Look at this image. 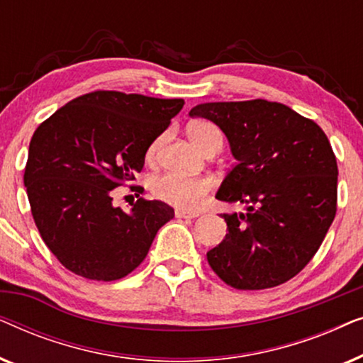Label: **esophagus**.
<instances>
[{"mask_svg": "<svg viewBox=\"0 0 363 363\" xmlns=\"http://www.w3.org/2000/svg\"><path fill=\"white\" fill-rule=\"evenodd\" d=\"M177 218H186V220H193V218L200 216V213H191V211H183V210H177L175 211Z\"/></svg>", "mask_w": 363, "mask_h": 363, "instance_id": "34e87169", "label": "esophagus"}]
</instances>
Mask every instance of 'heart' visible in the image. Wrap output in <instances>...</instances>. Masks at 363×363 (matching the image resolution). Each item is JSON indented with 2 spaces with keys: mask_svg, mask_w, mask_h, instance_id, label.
I'll list each match as a JSON object with an SVG mask.
<instances>
[{
  "mask_svg": "<svg viewBox=\"0 0 363 363\" xmlns=\"http://www.w3.org/2000/svg\"><path fill=\"white\" fill-rule=\"evenodd\" d=\"M188 137L206 155L220 152L223 143H225V135H223L220 127L206 121L193 122L188 127ZM160 143L162 137H158L147 148L148 160H153L157 157ZM211 186L213 182L208 177H183L170 172L153 177L150 180V191L157 200L188 211H195L203 205Z\"/></svg>",
  "mask_w": 363,
  "mask_h": 363,
  "instance_id": "b5f03b06",
  "label": "heart"
}]
</instances>
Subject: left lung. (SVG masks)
Listing matches in <instances>:
<instances>
[{
    "label": "left lung",
    "instance_id": "left-lung-1",
    "mask_svg": "<svg viewBox=\"0 0 363 363\" xmlns=\"http://www.w3.org/2000/svg\"><path fill=\"white\" fill-rule=\"evenodd\" d=\"M225 132L238 163L216 198L246 205L223 215L228 233L208 264L240 291L284 284L309 264L337 211V160L324 130L264 99L191 108Z\"/></svg>",
    "mask_w": 363,
    "mask_h": 363
}]
</instances>
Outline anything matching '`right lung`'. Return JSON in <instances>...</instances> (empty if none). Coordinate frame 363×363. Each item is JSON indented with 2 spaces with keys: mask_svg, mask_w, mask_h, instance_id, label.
<instances>
[{
  "mask_svg": "<svg viewBox=\"0 0 363 363\" xmlns=\"http://www.w3.org/2000/svg\"><path fill=\"white\" fill-rule=\"evenodd\" d=\"M183 104L94 91L36 128L24 186L39 235L66 269L92 281H117L145 259L157 231L175 216L173 208L140 196L125 211L113 206L112 193L135 180L147 148Z\"/></svg>",
  "mask_w": 363,
  "mask_h": 363,
  "instance_id": "1",
  "label": "right lung"
}]
</instances>
